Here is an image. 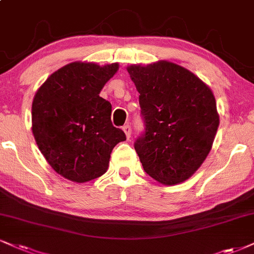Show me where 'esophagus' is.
Returning <instances> with one entry per match:
<instances>
[{"mask_svg": "<svg viewBox=\"0 0 254 254\" xmlns=\"http://www.w3.org/2000/svg\"><path fill=\"white\" fill-rule=\"evenodd\" d=\"M122 129H124L125 134H126V137L127 139H129L130 137V134H132V127H130V125H125L124 127H122Z\"/></svg>", "mask_w": 254, "mask_h": 254, "instance_id": "1", "label": "esophagus"}]
</instances>
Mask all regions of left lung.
<instances>
[{"label": "left lung", "mask_w": 254, "mask_h": 254, "mask_svg": "<svg viewBox=\"0 0 254 254\" xmlns=\"http://www.w3.org/2000/svg\"><path fill=\"white\" fill-rule=\"evenodd\" d=\"M139 92L145 130L134 142L142 167L164 185L183 183L201 166L219 126L212 90L167 61L127 68Z\"/></svg>", "instance_id": "obj_1"}]
</instances>
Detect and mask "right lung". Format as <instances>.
I'll list each match as a JSON object with an SVG mask.
<instances>
[{"label": "right lung", "mask_w": 254, "mask_h": 254, "mask_svg": "<svg viewBox=\"0 0 254 254\" xmlns=\"http://www.w3.org/2000/svg\"><path fill=\"white\" fill-rule=\"evenodd\" d=\"M118 64L73 62L53 73L34 96L33 134L55 172L75 183L106 173L115 145L126 134L113 126L112 105L99 95Z\"/></svg>", "instance_id": "right-lung-1"}]
</instances>
